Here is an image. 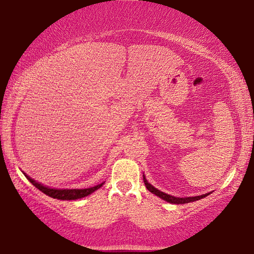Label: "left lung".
<instances>
[{"instance_id":"1","label":"left lung","mask_w":254,"mask_h":254,"mask_svg":"<svg viewBox=\"0 0 254 254\" xmlns=\"http://www.w3.org/2000/svg\"><path fill=\"white\" fill-rule=\"evenodd\" d=\"M143 183H145L146 188L148 189L150 192H153V194L158 196V197H161L162 199H164V200H166V202L172 203V204H185V203L195 202V200H198L200 198L205 197V196H207V195L210 194V192H207V194H203V195H199V196H194V197H175V196L165 194V192L158 190L157 188H155L154 186H151V185L148 183V181H147L145 176H143Z\"/></svg>"}]
</instances>
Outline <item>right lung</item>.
<instances>
[{
    "instance_id": "1",
    "label": "right lung",
    "mask_w": 254,
    "mask_h": 254,
    "mask_svg": "<svg viewBox=\"0 0 254 254\" xmlns=\"http://www.w3.org/2000/svg\"><path fill=\"white\" fill-rule=\"evenodd\" d=\"M26 177H27V179L34 185V186H35L37 189H40L42 192H44L45 195L50 196V197H52V198L63 199V200H70V199H77V198L85 197V196L92 194L94 190L99 189L104 185V183H103L100 185H97V186H94V187H90V188H85V189H56V188L43 186L42 184H39L37 181L32 179L30 177H28V176H26Z\"/></svg>"
}]
</instances>
